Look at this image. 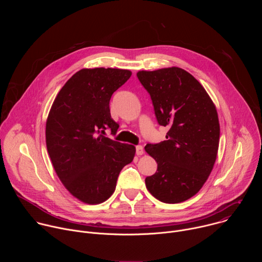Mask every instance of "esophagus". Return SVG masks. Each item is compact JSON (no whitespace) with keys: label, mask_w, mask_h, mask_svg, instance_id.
<instances>
[{"label":"esophagus","mask_w":262,"mask_h":262,"mask_svg":"<svg viewBox=\"0 0 262 262\" xmlns=\"http://www.w3.org/2000/svg\"><path fill=\"white\" fill-rule=\"evenodd\" d=\"M136 154H137V156H142V155L144 154V149H143V146H141V145H138V146L136 147Z\"/></svg>","instance_id":"esophagus-1"}]
</instances>
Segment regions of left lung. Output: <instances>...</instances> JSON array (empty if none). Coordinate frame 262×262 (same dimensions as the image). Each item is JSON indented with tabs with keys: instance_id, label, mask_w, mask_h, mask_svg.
<instances>
[{
	"instance_id": "obj_1",
	"label": "left lung",
	"mask_w": 262,
	"mask_h": 262,
	"mask_svg": "<svg viewBox=\"0 0 262 262\" xmlns=\"http://www.w3.org/2000/svg\"><path fill=\"white\" fill-rule=\"evenodd\" d=\"M149 93L158 123L168 126L165 141L147 144L145 150L158 163L145 178L146 188L165 203H179L199 192L217 154L220 124L215 106L202 85L178 67L139 71Z\"/></svg>"
}]
</instances>
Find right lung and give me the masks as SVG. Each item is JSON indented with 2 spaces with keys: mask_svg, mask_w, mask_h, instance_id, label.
Returning a JSON list of instances; mask_svg holds the SVG:
<instances>
[{
  "mask_svg": "<svg viewBox=\"0 0 262 262\" xmlns=\"http://www.w3.org/2000/svg\"><path fill=\"white\" fill-rule=\"evenodd\" d=\"M132 76L118 68L82 69L58 93L47 121L48 152L65 188L76 198L98 204L111 197L120 171L136 147L106 138L119 125L111 118L110 99Z\"/></svg>",
  "mask_w": 262,
  "mask_h": 262,
  "instance_id": "add662e5",
  "label": "right lung"
}]
</instances>
